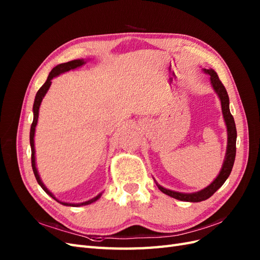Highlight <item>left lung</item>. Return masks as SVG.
<instances>
[{
	"label": "left lung",
	"instance_id": "1",
	"mask_svg": "<svg viewBox=\"0 0 260 260\" xmlns=\"http://www.w3.org/2000/svg\"><path fill=\"white\" fill-rule=\"evenodd\" d=\"M204 72L208 74L210 76V82L212 88L216 91L218 94V96L221 101V107H222V114L224 121L226 124V129H228V147H226V154H225V158L223 161V166L221 168V171H220L219 176L214 180V182L209 184L207 187L204 188V190L196 192V193H179L175 191H170L167 190L160 185L157 184L159 190L167 194L171 198H174L179 201H184V202H193V203H198L205 201L209 199L210 196L214 194L219 187H221V185L225 182V180L228 177L230 176L231 170L233 168V164L235 159V153H237V128H235V122H234V118L230 113V108H229V96H228V92L224 88V85L222 82L220 81L218 75L216 74L215 70L212 69H204Z\"/></svg>",
	"mask_w": 260,
	"mask_h": 260
}]
</instances>
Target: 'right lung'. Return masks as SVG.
Segmentation results:
<instances>
[{
    "instance_id": "right-lung-1",
    "label": "right lung",
    "mask_w": 260,
    "mask_h": 260,
    "mask_svg": "<svg viewBox=\"0 0 260 260\" xmlns=\"http://www.w3.org/2000/svg\"><path fill=\"white\" fill-rule=\"evenodd\" d=\"M84 60L83 59H75V60H72V61H68V62H64V64H60V65H57L56 67H54L52 69V72L50 73L48 79H46L45 83L41 86L40 89H39V91L37 92V95H36V99H35V103H34V121L32 123H31V128H30V146H31V166H32V170H34V174H35V177L38 181V183L40 184V186L43 188V190L45 191V193H48L51 198H53L55 201H57L58 203H60L61 205H65V206H73V207H78V206H82V205H89V204L93 203L98 201L100 198H101V194H99L98 196H95V198L88 201V202H84V203H80V204H69V203H64V202H60L58 200L55 199V196L48 190V188L45 187V185L42 183V181L40 179V177H39V174H38V170H37V167H36V157H35V131H36V125H37V122H38V117H39V108H40V105H41V102H42V99L44 98L45 93L48 92L50 85L52 83V79L54 77L58 76L59 74H62V73H66L68 72V70H72V69H75L77 67H80L84 64Z\"/></svg>"
}]
</instances>
